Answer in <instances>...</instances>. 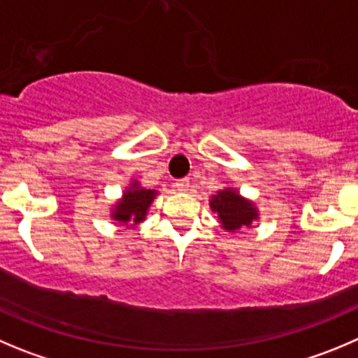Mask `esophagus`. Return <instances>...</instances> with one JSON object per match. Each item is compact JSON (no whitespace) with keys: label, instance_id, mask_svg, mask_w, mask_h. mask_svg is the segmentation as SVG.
I'll return each instance as SVG.
<instances>
[{"label":"esophagus","instance_id":"obj_1","mask_svg":"<svg viewBox=\"0 0 358 358\" xmlns=\"http://www.w3.org/2000/svg\"><path fill=\"white\" fill-rule=\"evenodd\" d=\"M176 188H177V192H188V188H189L188 177H185V179H177Z\"/></svg>","mask_w":358,"mask_h":358}]
</instances>
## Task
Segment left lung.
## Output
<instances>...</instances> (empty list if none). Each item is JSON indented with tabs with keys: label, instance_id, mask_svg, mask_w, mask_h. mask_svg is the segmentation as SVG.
<instances>
[{
	"label": "left lung",
	"instance_id": "8db88e82",
	"mask_svg": "<svg viewBox=\"0 0 358 358\" xmlns=\"http://www.w3.org/2000/svg\"><path fill=\"white\" fill-rule=\"evenodd\" d=\"M209 206L220 217L221 227L227 232H237L241 228H250L255 220H258V209L251 200L241 196L234 188L220 189L216 195L210 196Z\"/></svg>",
	"mask_w": 358,
	"mask_h": 358
}]
</instances>
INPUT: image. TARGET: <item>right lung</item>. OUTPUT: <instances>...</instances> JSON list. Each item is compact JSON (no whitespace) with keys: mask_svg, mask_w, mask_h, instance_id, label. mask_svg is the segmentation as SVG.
Wrapping results in <instances>:
<instances>
[{"mask_svg":"<svg viewBox=\"0 0 358 358\" xmlns=\"http://www.w3.org/2000/svg\"><path fill=\"white\" fill-rule=\"evenodd\" d=\"M156 195H158L156 189H145L138 181H131V185L122 192L121 199L112 207V220L126 227H135L142 223Z\"/></svg>","mask_w":358,"mask_h":358,"instance_id":"add662e5","label":"right lung"}]
</instances>
